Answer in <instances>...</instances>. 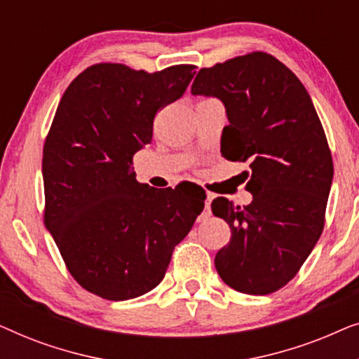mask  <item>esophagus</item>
<instances>
[{"mask_svg": "<svg viewBox=\"0 0 359 359\" xmlns=\"http://www.w3.org/2000/svg\"><path fill=\"white\" fill-rule=\"evenodd\" d=\"M212 198H214L212 194H208V198H205V205H204L203 219H208V217H210V201H212Z\"/></svg>", "mask_w": 359, "mask_h": 359, "instance_id": "1", "label": "esophagus"}]
</instances>
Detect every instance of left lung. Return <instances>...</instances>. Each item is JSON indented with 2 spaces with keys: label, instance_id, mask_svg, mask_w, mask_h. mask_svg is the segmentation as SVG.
Here are the masks:
<instances>
[{
  "label": "left lung",
  "instance_id": "obj_1",
  "mask_svg": "<svg viewBox=\"0 0 359 359\" xmlns=\"http://www.w3.org/2000/svg\"><path fill=\"white\" fill-rule=\"evenodd\" d=\"M191 95L222 102V155L248 160L252 170V203L240 208L217 198L210 205L232 232L215 269L238 292L278 291L320 238L332 188L333 161L313 102L299 78L263 52L203 68Z\"/></svg>",
  "mask_w": 359,
  "mask_h": 359
}]
</instances>
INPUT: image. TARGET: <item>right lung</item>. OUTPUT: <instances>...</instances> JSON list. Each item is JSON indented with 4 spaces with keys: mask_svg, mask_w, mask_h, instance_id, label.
I'll return each mask as SVG.
<instances>
[{
    "mask_svg": "<svg viewBox=\"0 0 359 359\" xmlns=\"http://www.w3.org/2000/svg\"><path fill=\"white\" fill-rule=\"evenodd\" d=\"M194 68L100 63L70 83L57 107L42 158L46 227L78 284L107 301L158 286L204 209V191L150 188L130 168L150 144L156 111L184 95Z\"/></svg>",
    "mask_w": 359,
    "mask_h": 359,
    "instance_id": "add662e5",
    "label": "right lung"
}]
</instances>
